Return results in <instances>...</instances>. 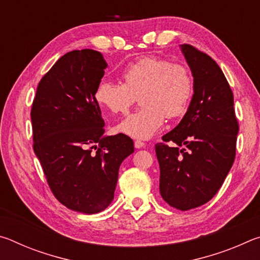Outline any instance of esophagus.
Here are the masks:
<instances>
[{
    "mask_svg": "<svg viewBox=\"0 0 260 260\" xmlns=\"http://www.w3.org/2000/svg\"><path fill=\"white\" fill-rule=\"evenodd\" d=\"M144 146H146V143L144 142H142V141H135L134 142V147L136 148V149H141V148H143Z\"/></svg>",
    "mask_w": 260,
    "mask_h": 260,
    "instance_id": "34e87169",
    "label": "esophagus"
}]
</instances>
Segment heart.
<instances>
[{
    "label": "heart",
    "instance_id": "b5f03b06",
    "mask_svg": "<svg viewBox=\"0 0 260 260\" xmlns=\"http://www.w3.org/2000/svg\"><path fill=\"white\" fill-rule=\"evenodd\" d=\"M124 83L103 79L94 98L111 113H125L138 96L142 105L116 126L118 133L132 139L148 140L159 131L165 117L175 119L187 111L192 95V77L182 64L148 56L122 70Z\"/></svg>",
    "mask_w": 260,
    "mask_h": 260
}]
</instances>
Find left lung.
I'll list each match as a JSON object with an SVG mask.
<instances>
[{"label": "left lung", "instance_id": "obj_1", "mask_svg": "<svg viewBox=\"0 0 260 260\" xmlns=\"http://www.w3.org/2000/svg\"><path fill=\"white\" fill-rule=\"evenodd\" d=\"M181 51L193 78V95L179 125L155 146L166 203L187 211L212 199L235 159L239 134L234 98L219 65L190 45Z\"/></svg>", "mask_w": 260, "mask_h": 260}]
</instances>
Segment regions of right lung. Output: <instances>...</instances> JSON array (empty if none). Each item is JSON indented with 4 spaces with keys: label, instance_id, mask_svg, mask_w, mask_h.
I'll list each match as a JSON object with an SVG mask.
<instances>
[{
    "label": "right lung",
    "instance_id": "right-lung-1",
    "mask_svg": "<svg viewBox=\"0 0 260 260\" xmlns=\"http://www.w3.org/2000/svg\"><path fill=\"white\" fill-rule=\"evenodd\" d=\"M107 67L96 50L61 56L39 82L30 111L33 149L52 193L86 214L111 204L119 167L134 152L127 135H103L94 94Z\"/></svg>",
    "mask_w": 260,
    "mask_h": 260
}]
</instances>
